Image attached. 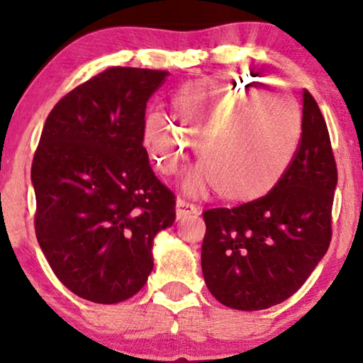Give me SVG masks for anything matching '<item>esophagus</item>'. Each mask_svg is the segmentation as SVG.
Here are the masks:
<instances>
[{
	"instance_id": "1",
	"label": "esophagus",
	"mask_w": 363,
	"mask_h": 363,
	"mask_svg": "<svg viewBox=\"0 0 363 363\" xmlns=\"http://www.w3.org/2000/svg\"><path fill=\"white\" fill-rule=\"evenodd\" d=\"M198 213H200V210H198L195 205H191V203L178 198L177 200V218L178 220H183V218H188V216H196Z\"/></svg>"
}]
</instances>
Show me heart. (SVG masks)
<instances>
[{"label": "heart", "instance_id": "1", "mask_svg": "<svg viewBox=\"0 0 363 363\" xmlns=\"http://www.w3.org/2000/svg\"><path fill=\"white\" fill-rule=\"evenodd\" d=\"M178 129L162 112L143 125V147L160 173L178 175L196 142L198 163L185 180L191 196L218 190L223 200L251 203L277 186L301 140L297 102L226 76L185 86L172 101Z\"/></svg>", "mask_w": 363, "mask_h": 363}]
</instances>
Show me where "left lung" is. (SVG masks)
I'll return each mask as SVG.
<instances>
[{
	"instance_id": "1",
	"label": "left lung",
	"mask_w": 363,
	"mask_h": 363,
	"mask_svg": "<svg viewBox=\"0 0 363 363\" xmlns=\"http://www.w3.org/2000/svg\"><path fill=\"white\" fill-rule=\"evenodd\" d=\"M302 104L299 147L274 190L261 200L203 213V277L231 309L261 311L289 299L329 250L335 158L311 92H302Z\"/></svg>"
}]
</instances>
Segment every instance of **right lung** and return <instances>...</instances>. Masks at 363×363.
Listing matches in <instances>:
<instances>
[{"label":"right lung","mask_w":363,"mask_h":363,"mask_svg":"<svg viewBox=\"0 0 363 363\" xmlns=\"http://www.w3.org/2000/svg\"><path fill=\"white\" fill-rule=\"evenodd\" d=\"M167 71L108 67L46 118L34 153L36 238L57 279L97 304L130 299L153 269V238L175 195L143 147L145 108Z\"/></svg>","instance_id":"add662e5"}]
</instances>
